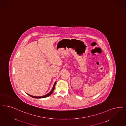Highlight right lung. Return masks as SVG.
Instances as JSON below:
<instances>
[{
    "label": "right lung",
    "instance_id": "add662e5",
    "mask_svg": "<svg viewBox=\"0 0 126 126\" xmlns=\"http://www.w3.org/2000/svg\"><path fill=\"white\" fill-rule=\"evenodd\" d=\"M56 82H55V83H54V86H53V88H52V90H51V91L48 94H46V95H45L44 96H32V95H30V94H28V95H29L30 96H31V97H32L33 98H45L47 97H48L51 94L53 93V91H54V90L55 89V85H56Z\"/></svg>",
    "mask_w": 126,
    "mask_h": 126
}]
</instances>
